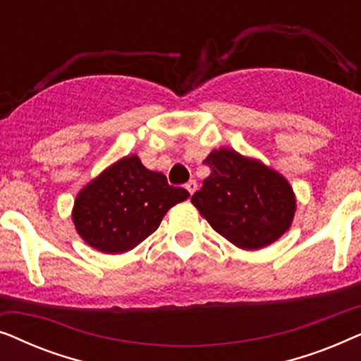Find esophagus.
Segmentation results:
<instances>
[{"instance_id": "esophagus-1", "label": "esophagus", "mask_w": 361, "mask_h": 361, "mask_svg": "<svg viewBox=\"0 0 361 361\" xmlns=\"http://www.w3.org/2000/svg\"><path fill=\"white\" fill-rule=\"evenodd\" d=\"M185 189L189 190V194L192 195V194H194V192L197 190V182H195V180H189V182H187V184H185Z\"/></svg>"}]
</instances>
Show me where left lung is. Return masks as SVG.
I'll return each mask as SVG.
<instances>
[{
  "label": "left lung",
  "mask_w": 361,
  "mask_h": 361,
  "mask_svg": "<svg viewBox=\"0 0 361 361\" xmlns=\"http://www.w3.org/2000/svg\"><path fill=\"white\" fill-rule=\"evenodd\" d=\"M204 164L212 172L192 204L216 233L243 250H259L288 231L295 197L283 176L225 147L212 151Z\"/></svg>",
  "instance_id": "8db88e82"
}]
</instances>
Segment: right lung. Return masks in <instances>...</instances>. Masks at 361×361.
Masks as SVG:
<instances>
[{"mask_svg": "<svg viewBox=\"0 0 361 361\" xmlns=\"http://www.w3.org/2000/svg\"><path fill=\"white\" fill-rule=\"evenodd\" d=\"M187 197L185 189L169 185L164 174L146 169L133 154L80 190L72 219L92 248L125 253L154 233L166 212Z\"/></svg>", "mask_w": 361, "mask_h": 361, "instance_id": "1", "label": "right lung"}]
</instances>
